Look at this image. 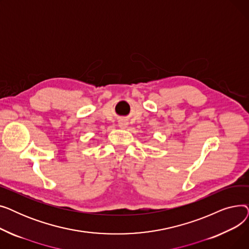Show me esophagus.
Segmentation results:
<instances>
[{
    "mask_svg": "<svg viewBox=\"0 0 249 249\" xmlns=\"http://www.w3.org/2000/svg\"><path fill=\"white\" fill-rule=\"evenodd\" d=\"M127 126H128V123H127L126 121L122 120V121H120V122H119V127H120V128L125 129V128H127Z\"/></svg>",
    "mask_w": 249,
    "mask_h": 249,
    "instance_id": "34e87169",
    "label": "esophagus"
}]
</instances>
